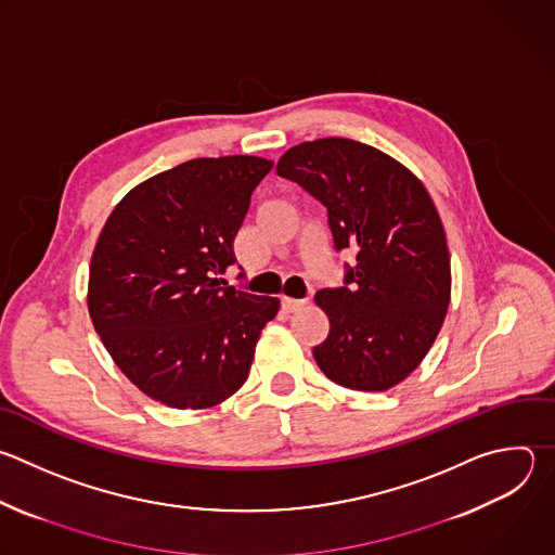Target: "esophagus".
<instances>
[{"mask_svg":"<svg viewBox=\"0 0 555 555\" xmlns=\"http://www.w3.org/2000/svg\"><path fill=\"white\" fill-rule=\"evenodd\" d=\"M302 305H305V300H296V298H281V309H283L285 313H294V311L302 309Z\"/></svg>","mask_w":555,"mask_h":555,"instance_id":"esophagus-1","label":"esophagus"}]
</instances>
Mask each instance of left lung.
Here are the masks:
<instances>
[{
    "label": "left lung",
    "mask_w": 555,
    "mask_h": 555,
    "mask_svg": "<svg viewBox=\"0 0 555 555\" xmlns=\"http://www.w3.org/2000/svg\"><path fill=\"white\" fill-rule=\"evenodd\" d=\"M276 173L326 207L333 248L350 250L344 285L315 294L328 335L313 346L335 384L384 392L429 352L451 300L444 229L423 182L382 150L328 137L289 147Z\"/></svg>",
    "instance_id": "8db88e82"
}]
</instances>
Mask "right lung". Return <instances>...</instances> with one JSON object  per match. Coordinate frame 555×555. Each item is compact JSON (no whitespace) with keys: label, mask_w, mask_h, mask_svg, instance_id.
<instances>
[{"label":"right lung","mask_w":555,"mask_h":555,"mask_svg":"<svg viewBox=\"0 0 555 555\" xmlns=\"http://www.w3.org/2000/svg\"><path fill=\"white\" fill-rule=\"evenodd\" d=\"M272 165L259 156L180 163L128 192L100 233L89 315L119 371L163 405L214 408L248 379L279 300L218 276L235 263V235Z\"/></svg>","instance_id":"obj_1"}]
</instances>
